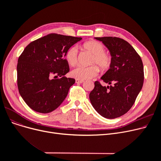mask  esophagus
Returning a JSON list of instances; mask_svg holds the SVG:
<instances>
[{
  "mask_svg": "<svg viewBox=\"0 0 161 161\" xmlns=\"http://www.w3.org/2000/svg\"><path fill=\"white\" fill-rule=\"evenodd\" d=\"M83 82H84V81H83V80L75 79V83H77V84H80V83H83Z\"/></svg>",
  "mask_w": 161,
  "mask_h": 161,
  "instance_id": "34e87169",
  "label": "esophagus"
}]
</instances>
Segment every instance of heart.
<instances>
[{
	"mask_svg": "<svg viewBox=\"0 0 161 161\" xmlns=\"http://www.w3.org/2000/svg\"><path fill=\"white\" fill-rule=\"evenodd\" d=\"M82 49L92 54L90 64H97L102 72L108 71L112 63V57L108 52L104 51V46L100 42L96 40H89L84 42L81 46ZM65 58L68 64L75 66L78 63V52L75 47H70L65 53ZM98 67L96 65L89 66H78L74 69L70 74L73 78L86 80L93 78L99 72Z\"/></svg>",
	"mask_w": 161,
	"mask_h": 161,
	"instance_id": "b5f03b06",
	"label": "heart"
}]
</instances>
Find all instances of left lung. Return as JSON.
I'll return each mask as SVG.
<instances>
[{
    "mask_svg": "<svg viewBox=\"0 0 161 161\" xmlns=\"http://www.w3.org/2000/svg\"><path fill=\"white\" fill-rule=\"evenodd\" d=\"M95 38L103 42L112 57L111 67L100 78L111 86H103L95 81L89 99L100 115L114 119L126 114L134 104L143 86V66L136 50L123 39L112 36Z\"/></svg>",
    "mask_w": 161,
    "mask_h": 161,
    "instance_id": "obj_1",
    "label": "left lung"
}]
</instances>
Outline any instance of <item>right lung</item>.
<instances>
[{
	"label": "right lung",
	"instance_id": "1",
	"mask_svg": "<svg viewBox=\"0 0 161 161\" xmlns=\"http://www.w3.org/2000/svg\"><path fill=\"white\" fill-rule=\"evenodd\" d=\"M81 39L52 33L25 48L17 65L18 87L22 98L33 110L47 114L62 104L75 83L74 78L64 75L70 70L65 53Z\"/></svg>",
	"mask_w": 161,
	"mask_h": 161
}]
</instances>
